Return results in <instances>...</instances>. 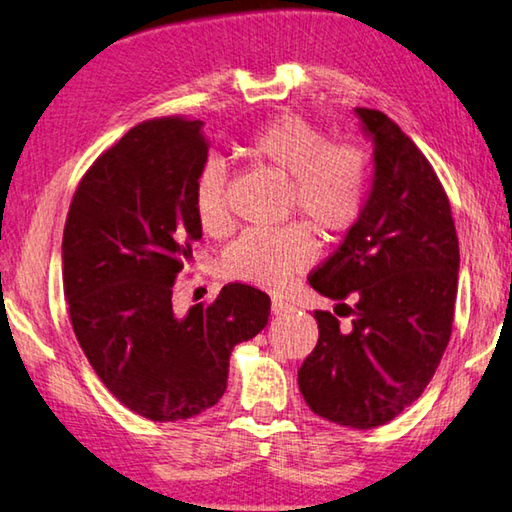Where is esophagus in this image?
<instances>
[{"instance_id": "obj_1", "label": "esophagus", "mask_w": 512, "mask_h": 512, "mask_svg": "<svg viewBox=\"0 0 512 512\" xmlns=\"http://www.w3.org/2000/svg\"><path fill=\"white\" fill-rule=\"evenodd\" d=\"M288 311H292V306L288 304V301L272 299V313L274 315H283V313H288Z\"/></svg>"}]
</instances>
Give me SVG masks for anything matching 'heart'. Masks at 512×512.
Masks as SVG:
<instances>
[{
	"instance_id": "heart-1",
	"label": "heart",
	"mask_w": 512,
	"mask_h": 512,
	"mask_svg": "<svg viewBox=\"0 0 512 512\" xmlns=\"http://www.w3.org/2000/svg\"><path fill=\"white\" fill-rule=\"evenodd\" d=\"M238 152L247 161L288 177L286 213L301 215L324 240H335L358 222L370 186V156L356 142H329L326 133L297 113H281L245 136ZM192 206L206 233L229 229L226 172L217 161L201 167ZM317 245L311 229L290 222L272 231H247L224 251L231 279L258 288H279L311 267Z\"/></svg>"
}]
</instances>
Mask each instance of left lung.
I'll list each match as a JSON object with an SVG mask.
<instances>
[{
    "label": "left lung",
    "instance_id": "1",
    "mask_svg": "<svg viewBox=\"0 0 512 512\" xmlns=\"http://www.w3.org/2000/svg\"><path fill=\"white\" fill-rule=\"evenodd\" d=\"M374 142V179L363 213L333 256L308 276L345 308L342 329L315 311L320 338L299 367L315 415L349 429L383 426L420 399L454 324L458 236L431 163L388 115L356 108Z\"/></svg>",
    "mask_w": 512,
    "mask_h": 512
}]
</instances>
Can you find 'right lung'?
<instances>
[{"label":"right lung","mask_w":512,"mask_h":512,"mask_svg":"<svg viewBox=\"0 0 512 512\" xmlns=\"http://www.w3.org/2000/svg\"><path fill=\"white\" fill-rule=\"evenodd\" d=\"M201 127L179 115L133 127L83 174L63 231L74 335L111 395L152 422L215 406L233 347L270 317V297L245 283L186 317L172 308L174 281L201 238L192 206L208 158Z\"/></svg>","instance_id":"right-lung-1"}]
</instances>
